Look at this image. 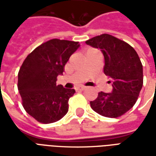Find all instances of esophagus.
Segmentation results:
<instances>
[{
  "mask_svg": "<svg viewBox=\"0 0 156 156\" xmlns=\"http://www.w3.org/2000/svg\"><path fill=\"white\" fill-rule=\"evenodd\" d=\"M85 87H80V88H78L77 90H79V91H83V90H84L85 89Z\"/></svg>",
  "mask_w": 156,
  "mask_h": 156,
  "instance_id": "34e87169",
  "label": "esophagus"
}]
</instances>
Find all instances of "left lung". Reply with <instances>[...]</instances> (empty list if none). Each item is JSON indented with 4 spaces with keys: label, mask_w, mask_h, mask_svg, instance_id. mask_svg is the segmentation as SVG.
Listing matches in <instances>:
<instances>
[{
    "label": "left lung",
    "mask_w": 156,
    "mask_h": 156,
    "mask_svg": "<svg viewBox=\"0 0 156 156\" xmlns=\"http://www.w3.org/2000/svg\"><path fill=\"white\" fill-rule=\"evenodd\" d=\"M98 48L105 58L104 73L111 78V93H98L90 102L98 115L118 118L129 111L138 99L143 86V66L137 52L127 42L108 34H102L86 41Z\"/></svg>",
    "instance_id": "obj_1"
}]
</instances>
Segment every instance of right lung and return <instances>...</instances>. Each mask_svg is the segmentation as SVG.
<instances>
[{"instance_id": "add662e5", "label": "right lung", "mask_w": 156, "mask_h": 156, "mask_svg": "<svg viewBox=\"0 0 156 156\" xmlns=\"http://www.w3.org/2000/svg\"><path fill=\"white\" fill-rule=\"evenodd\" d=\"M80 47L78 41L51 39L27 57L18 73V90L27 113L42 124L61 119L68 111L73 88L57 85L65 64Z\"/></svg>"}]
</instances>
